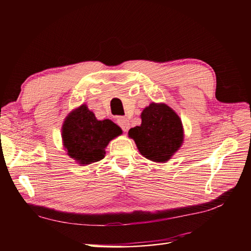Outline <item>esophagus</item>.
<instances>
[{"instance_id": "esophagus-1", "label": "esophagus", "mask_w": 251, "mask_h": 251, "mask_svg": "<svg viewBox=\"0 0 251 251\" xmlns=\"http://www.w3.org/2000/svg\"><path fill=\"white\" fill-rule=\"evenodd\" d=\"M117 124L120 126V127L123 128L125 132H127L128 128H130V126H131L130 120H128V118L123 117V116L117 117Z\"/></svg>"}]
</instances>
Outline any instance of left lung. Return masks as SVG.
I'll list each match as a JSON object with an SVG mask.
<instances>
[{
    "label": "left lung",
    "instance_id": "obj_1",
    "mask_svg": "<svg viewBox=\"0 0 251 251\" xmlns=\"http://www.w3.org/2000/svg\"><path fill=\"white\" fill-rule=\"evenodd\" d=\"M128 137L151 161L165 163L184 141L181 118L168 104L151 102L141 113V125L130 128Z\"/></svg>",
    "mask_w": 251,
    "mask_h": 251
}]
</instances>
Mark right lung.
<instances>
[{
  "label": "right lung",
  "instance_id": "1",
  "mask_svg": "<svg viewBox=\"0 0 251 251\" xmlns=\"http://www.w3.org/2000/svg\"><path fill=\"white\" fill-rule=\"evenodd\" d=\"M123 134L110 119L98 120L86 103L71 111L65 118L62 140L67 155L80 165H88L104 158L109 142Z\"/></svg>",
  "mask_w": 251,
  "mask_h": 251
}]
</instances>
